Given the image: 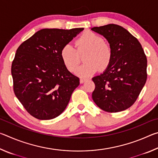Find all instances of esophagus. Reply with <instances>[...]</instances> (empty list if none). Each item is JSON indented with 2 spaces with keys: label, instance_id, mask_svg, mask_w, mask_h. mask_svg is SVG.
<instances>
[{
  "label": "esophagus",
  "instance_id": "1",
  "mask_svg": "<svg viewBox=\"0 0 158 158\" xmlns=\"http://www.w3.org/2000/svg\"><path fill=\"white\" fill-rule=\"evenodd\" d=\"M86 81V79H80V84H84V83Z\"/></svg>",
  "mask_w": 158,
  "mask_h": 158
}]
</instances>
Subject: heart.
I'll use <instances>...</instances> for the list:
<instances>
[{
    "label": "heart",
    "instance_id": "b5f03b06",
    "mask_svg": "<svg viewBox=\"0 0 158 158\" xmlns=\"http://www.w3.org/2000/svg\"><path fill=\"white\" fill-rule=\"evenodd\" d=\"M77 50L71 44H65L60 51V57L65 68L73 73L78 67L79 55L84 54V63L77 69L76 74L80 77H88L98 71L105 70L112 58V50L104 39L93 32H85L76 41Z\"/></svg>",
    "mask_w": 158,
    "mask_h": 158
}]
</instances>
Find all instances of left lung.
<instances>
[{"label":"left lung","instance_id":"obj_1","mask_svg":"<svg viewBox=\"0 0 158 158\" xmlns=\"http://www.w3.org/2000/svg\"><path fill=\"white\" fill-rule=\"evenodd\" d=\"M102 35L112 50L109 66L93 77L94 102L102 110L114 113L130 107L137 100L147 79V59L140 42L129 31L116 24L91 28Z\"/></svg>","mask_w":158,"mask_h":158}]
</instances>
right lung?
I'll return each mask as SVG.
<instances>
[{
    "label": "right lung",
    "instance_id": "add662e5",
    "mask_svg": "<svg viewBox=\"0 0 158 158\" xmlns=\"http://www.w3.org/2000/svg\"><path fill=\"white\" fill-rule=\"evenodd\" d=\"M84 29L43 28L19 47L12 64L13 87L31 116L53 119L68 106L79 79L64 65L60 51Z\"/></svg>",
    "mask_w": 158,
    "mask_h": 158
}]
</instances>
